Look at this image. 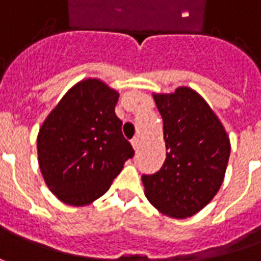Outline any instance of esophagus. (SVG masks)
I'll list each match as a JSON object with an SVG mask.
<instances>
[{
  "label": "esophagus",
  "instance_id": "obj_1",
  "mask_svg": "<svg viewBox=\"0 0 261 261\" xmlns=\"http://www.w3.org/2000/svg\"><path fill=\"white\" fill-rule=\"evenodd\" d=\"M131 145H133V148L137 151V149L140 148V138H138V137H134V138L131 140Z\"/></svg>",
  "mask_w": 261,
  "mask_h": 261
}]
</instances>
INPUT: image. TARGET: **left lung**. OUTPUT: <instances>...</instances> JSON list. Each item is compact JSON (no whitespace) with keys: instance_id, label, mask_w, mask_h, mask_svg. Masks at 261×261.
<instances>
[{"instance_id":"obj_1","label":"left lung","mask_w":261,"mask_h":261,"mask_svg":"<svg viewBox=\"0 0 261 261\" xmlns=\"http://www.w3.org/2000/svg\"><path fill=\"white\" fill-rule=\"evenodd\" d=\"M164 121L167 158L161 169L143 175L145 196L169 218L185 219L218 194L230 155V141L218 116L189 87L154 94Z\"/></svg>"}]
</instances>
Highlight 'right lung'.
Listing matches in <instances>:
<instances>
[{
	"label": "right lung",
	"instance_id": "1",
	"mask_svg": "<svg viewBox=\"0 0 261 261\" xmlns=\"http://www.w3.org/2000/svg\"><path fill=\"white\" fill-rule=\"evenodd\" d=\"M118 93L99 79L76 83L38 134L42 176L56 198L85 206L107 192L134 149L116 116Z\"/></svg>",
	"mask_w": 261,
	"mask_h": 261
}]
</instances>
